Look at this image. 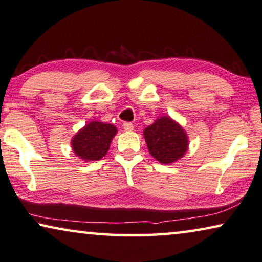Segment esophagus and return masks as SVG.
<instances>
[{
  "instance_id": "34e87169",
  "label": "esophagus",
  "mask_w": 262,
  "mask_h": 262,
  "mask_svg": "<svg viewBox=\"0 0 262 262\" xmlns=\"http://www.w3.org/2000/svg\"><path fill=\"white\" fill-rule=\"evenodd\" d=\"M123 129L126 132H132V130H134V126H133L130 122H124L123 123Z\"/></svg>"
}]
</instances>
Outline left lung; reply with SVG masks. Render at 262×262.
<instances>
[{
    "label": "left lung",
    "mask_w": 262,
    "mask_h": 262,
    "mask_svg": "<svg viewBox=\"0 0 262 262\" xmlns=\"http://www.w3.org/2000/svg\"><path fill=\"white\" fill-rule=\"evenodd\" d=\"M148 151L162 165L177 162L188 150V134L169 115L156 119L143 130Z\"/></svg>",
    "instance_id": "8db88e82"
}]
</instances>
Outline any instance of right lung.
Listing matches in <instances>:
<instances>
[{
    "instance_id": "right-lung-1",
    "label": "right lung",
    "mask_w": 262,
    "mask_h": 262,
    "mask_svg": "<svg viewBox=\"0 0 262 262\" xmlns=\"http://www.w3.org/2000/svg\"><path fill=\"white\" fill-rule=\"evenodd\" d=\"M118 128L102 121H91L72 138V150L82 161H97L107 154Z\"/></svg>"
}]
</instances>
